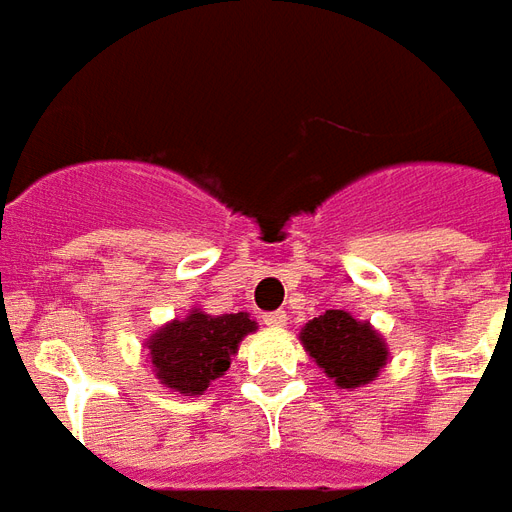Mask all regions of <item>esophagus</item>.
<instances>
[{
	"label": "esophagus",
	"mask_w": 512,
	"mask_h": 512,
	"mask_svg": "<svg viewBox=\"0 0 512 512\" xmlns=\"http://www.w3.org/2000/svg\"><path fill=\"white\" fill-rule=\"evenodd\" d=\"M263 324H266L268 330H282V327L288 324V313H285V310H274V313H266V316H263Z\"/></svg>",
	"instance_id": "obj_1"
}]
</instances>
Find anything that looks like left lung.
<instances>
[{"instance_id":"8db88e82","label":"left lung","mask_w":512,"mask_h":512,"mask_svg":"<svg viewBox=\"0 0 512 512\" xmlns=\"http://www.w3.org/2000/svg\"><path fill=\"white\" fill-rule=\"evenodd\" d=\"M299 341L316 366L338 388H363L388 366V343L368 321H357L346 310H327L307 321Z\"/></svg>"}]
</instances>
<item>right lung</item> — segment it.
Instances as JSON below:
<instances>
[{
	"label": "right lung",
	"mask_w": 512,
	"mask_h": 512,
	"mask_svg": "<svg viewBox=\"0 0 512 512\" xmlns=\"http://www.w3.org/2000/svg\"><path fill=\"white\" fill-rule=\"evenodd\" d=\"M255 330L257 321L249 313L210 316L202 307H191L182 318L157 327L144 349L163 388L182 396H202L213 380L224 377L241 341Z\"/></svg>",
	"instance_id": "obj_1"
}]
</instances>
